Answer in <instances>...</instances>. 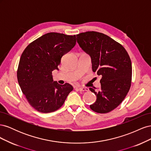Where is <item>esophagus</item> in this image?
Segmentation results:
<instances>
[{
	"label": "esophagus",
	"instance_id": "esophagus-1",
	"mask_svg": "<svg viewBox=\"0 0 151 151\" xmlns=\"http://www.w3.org/2000/svg\"><path fill=\"white\" fill-rule=\"evenodd\" d=\"M79 91H81V92H84V91H88L89 89L88 88H77Z\"/></svg>",
	"mask_w": 151,
	"mask_h": 151
}]
</instances>
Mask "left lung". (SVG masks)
<instances>
[{
	"instance_id": "8db88e82",
	"label": "left lung",
	"mask_w": 151,
	"mask_h": 151,
	"mask_svg": "<svg viewBox=\"0 0 151 151\" xmlns=\"http://www.w3.org/2000/svg\"><path fill=\"white\" fill-rule=\"evenodd\" d=\"M76 36L79 46L91 58L93 71L101 77L99 89L89 88L96 96L90 108L98 113L110 112L119 106L130 88L129 55L120 43L103 33L87 31Z\"/></svg>"
}]
</instances>
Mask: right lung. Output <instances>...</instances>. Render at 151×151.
Here are the masks:
<instances>
[{
  "mask_svg": "<svg viewBox=\"0 0 151 151\" xmlns=\"http://www.w3.org/2000/svg\"><path fill=\"white\" fill-rule=\"evenodd\" d=\"M76 43V35L48 33L29 43L22 52L17 78L27 101L36 111L53 112L60 108L73 87L53 82L52 71L58 69L63 55Z\"/></svg>",
  "mask_w": 151,
  "mask_h": 151,
  "instance_id": "obj_1",
  "label": "right lung"
}]
</instances>
